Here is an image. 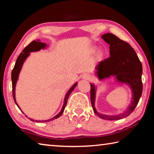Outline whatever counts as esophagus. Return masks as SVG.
Masks as SVG:
<instances>
[{
    "label": "esophagus",
    "mask_w": 154,
    "mask_h": 154,
    "mask_svg": "<svg viewBox=\"0 0 154 154\" xmlns=\"http://www.w3.org/2000/svg\"><path fill=\"white\" fill-rule=\"evenodd\" d=\"M82 78H83V79H86V80H90V79H91V78H92V77H91V75L90 74L85 73V74H83L82 75Z\"/></svg>",
    "instance_id": "1"
}]
</instances>
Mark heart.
<instances>
[{"mask_svg": "<svg viewBox=\"0 0 154 154\" xmlns=\"http://www.w3.org/2000/svg\"><path fill=\"white\" fill-rule=\"evenodd\" d=\"M101 55H102V54H101L100 52H99V54H98V56H100Z\"/></svg>", "mask_w": 154, "mask_h": 154, "instance_id": "b5f03b06", "label": "heart"}]
</instances>
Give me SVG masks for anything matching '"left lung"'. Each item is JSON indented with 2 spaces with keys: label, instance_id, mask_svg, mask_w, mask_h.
Listing matches in <instances>:
<instances>
[{
  "label": "left lung",
  "instance_id": "8db88e82",
  "mask_svg": "<svg viewBox=\"0 0 154 154\" xmlns=\"http://www.w3.org/2000/svg\"><path fill=\"white\" fill-rule=\"evenodd\" d=\"M104 41L110 45V57L100 61L96 66V75L100 80L115 76L118 82L128 85L132 90V101L126 111L119 115L108 116L99 113L94 106L96 88L90 83V98L93 110L100 118L117 120L126 118L136 108L143 92L141 79L143 67L134 49L129 43L111 33L102 35Z\"/></svg>",
  "mask_w": 154,
  "mask_h": 154
}]
</instances>
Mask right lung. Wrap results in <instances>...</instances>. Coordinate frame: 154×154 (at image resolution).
<instances>
[{
	"mask_svg": "<svg viewBox=\"0 0 154 154\" xmlns=\"http://www.w3.org/2000/svg\"><path fill=\"white\" fill-rule=\"evenodd\" d=\"M46 44L44 43H41L39 41V40L38 41H33L31 42L29 45L28 46L26 47V48L24 49V50L22 51V53L20 54V56L17 57V60L16 62H15V64L14 66V69L12 70V72H11V81H12V92H13V97H14V100L15 101V104H16L17 106H18V108H20L19 105H17V103L16 102V100H15V85H16V83L17 82V79H18V76H19V74H20V72L21 71V69H22V65L24 64V61L26 60V59L28 58V56L30 55V52H32V51H39L41 50V49H44L46 47ZM77 85V83H75V84L72 85V86L70 88V90L68 91V92L66 93V96H65V98H64V104H63V106H62V108L61 109V111L60 113L56 116L55 117H54V118H52L49 119H47V120H43V121H37V120H34L33 119H31V118H28L29 119H30L31 121L32 122H49V121H52L54 120V119H57L60 116H62V114L63 113V112L64 111V109H65V106L66 105V103H67V100L68 98H69V96L70 95V94H71L73 90L75 89V88L76 87V85ZM21 110V109H20ZM27 117V116H26Z\"/></svg>",
	"mask_w": 154,
	"mask_h": 154,
	"instance_id": "add662e5",
	"label": "right lung"
}]
</instances>
